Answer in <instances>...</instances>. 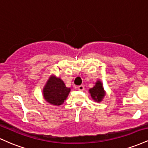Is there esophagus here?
I'll return each mask as SVG.
<instances>
[{
    "label": "esophagus",
    "mask_w": 148,
    "mask_h": 148,
    "mask_svg": "<svg viewBox=\"0 0 148 148\" xmlns=\"http://www.w3.org/2000/svg\"><path fill=\"white\" fill-rule=\"evenodd\" d=\"M77 88H78V90H79L83 91L84 90V86H78Z\"/></svg>",
    "instance_id": "34e87169"
}]
</instances>
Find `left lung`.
I'll return each mask as SVG.
<instances>
[{
  "label": "left lung",
  "instance_id": "obj_1",
  "mask_svg": "<svg viewBox=\"0 0 148 148\" xmlns=\"http://www.w3.org/2000/svg\"><path fill=\"white\" fill-rule=\"evenodd\" d=\"M89 93L90 94L92 99L95 101L101 102L106 95V91L103 89L102 82L97 80L95 83V86L89 89Z\"/></svg>",
  "mask_w": 148,
  "mask_h": 148
}]
</instances>
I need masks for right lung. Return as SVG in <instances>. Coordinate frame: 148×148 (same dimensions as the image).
Wrapping results in <instances>:
<instances>
[{"label":"right lung","mask_w":148,"mask_h":148,"mask_svg":"<svg viewBox=\"0 0 148 148\" xmlns=\"http://www.w3.org/2000/svg\"><path fill=\"white\" fill-rule=\"evenodd\" d=\"M70 91L71 88L66 87L64 81L54 74L50 76L42 90L45 101L54 106L62 104Z\"/></svg>","instance_id":"obj_1"}]
</instances>
